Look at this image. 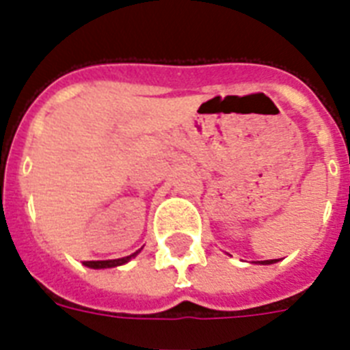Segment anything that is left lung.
Returning a JSON list of instances; mask_svg holds the SVG:
<instances>
[{
  "label": "left lung",
  "mask_w": 350,
  "mask_h": 350,
  "mask_svg": "<svg viewBox=\"0 0 350 350\" xmlns=\"http://www.w3.org/2000/svg\"><path fill=\"white\" fill-rule=\"evenodd\" d=\"M263 265H271V263H276V260H265V261H261Z\"/></svg>",
  "instance_id": "8db88e82"
}]
</instances>
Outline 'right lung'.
Segmentation results:
<instances>
[{"instance_id": "1", "label": "right lung", "mask_w": 350, "mask_h": 350, "mask_svg": "<svg viewBox=\"0 0 350 350\" xmlns=\"http://www.w3.org/2000/svg\"><path fill=\"white\" fill-rule=\"evenodd\" d=\"M139 250H136L134 254L131 256H125V258H118V260H105V261H85L83 265L85 267H90V269H112V267H120L123 265V263H126V261H131L134 256L137 254Z\"/></svg>"}]
</instances>
